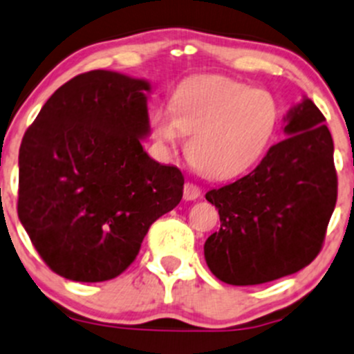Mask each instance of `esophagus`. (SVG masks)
<instances>
[{
	"label": "esophagus",
	"instance_id": "1",
	"mask_svg": "<svg viewBox=\"0 0 354 354\" xmlns=\"http://www.w3.org/2000/svg\"><path fill=\"white\" fill-rule=\"evenodd\" d=\"M198 197H201V188H198L197 185L190 183V181H188V183H185V187H183L185 201H195V198H198Z\"/></svg>",
	"mask_w": 354,
	"mask_h": 354
}]
</instances>
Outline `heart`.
I'll use <instances>...</instances> for the list:
<instances>
[{
	"label": "heart",
	"instance_id": "1",
	"mask_svg": "<svg viewBox=\"0 0 354 354\" xmlns=\"http://www.w3.org/2000/svg\"><path fill=\"white\" fill-rule=\"evenodd\" d=\"M160 145L176 147L190 135L187 152L209 180H228L259 160L279 124V105L266 91L221 75H197L181 82L171 109L152 115Z\"/></svg>",
	"mask_w": 354,
	"mask_h": 354
}]
</instances>
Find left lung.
<instances>
[{"label":"left lung","mask_w":354,"mask_h":354,"mask_svg":"<svg viewBox=\"0 0 354 354\" xmlns=\"http://www.w3.org/2000/svg\"><path fill=\"white\" fill-rule=\"evenodd\" d=\"M287 138L249 174L205 194L219 232L204 243L216 279L257 286L292 275L318 256L337 201L334 142L325 118L304 97L283 118Z\"/></svg>","instance_id":"left-lung-1"}]
</instances>
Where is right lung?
I'll return each mask as SVG.
<instances>
[{
  "label": "right lung",
  "instance_id": "obj_1",
  "mask_svg": "<svg viewBox=\"0 0 354 354\" xmlns=\"http://www.w3.org/2000/svg\"><path fill=\"white\" fill-rule=\"evenodd\" d=\"M150 82L91 71L60 86L22 138L19 219L44 263L105 282L135 261L150 225L183 197V174L143 150Z\"/></svg>",
  "mask_w": 354,
  "mask_h": 354
}]
</instances>
